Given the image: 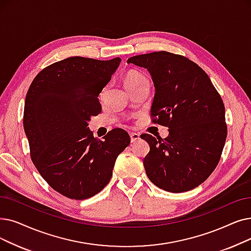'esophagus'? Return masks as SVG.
Wrapping results in <instances>:
<instances>
[{
    "mask_svg": "<svg viewBox=\"0 0 251 251\" xmlns=\"http://www.w3.org/2000/svg\"><path fill=\"white\" fill-rule=\"evenodd\" d=\"M130 135V140H131V143H135L136 140L139 139V134L136 132H129Z\"/></svg>",
    "mask_w": 251,
    "mask_h": 251,
    "instance_id": "esophagus-1",
    "label": "esophagus"
}]
</instances>
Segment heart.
I'll return each mask as SVG.
<instances>
[{"label": "heart", "instance_id": "b5f03b06", "mask_svg": "<svg viewBox=\"0 0 251 251\" xmlns=\"http://www.w3.org/2000/svg\"><path fill=\"white\" fill-rule=\"evenodd\" d=\"M144 81H147V79L143 74H140L138 72H130L126 75V77L124 79V85L128 90L130 88H132L133 86H135L141 82H144Z\"/></svg>", "mask_w": 251, "mask_h": 251}]
</instances>
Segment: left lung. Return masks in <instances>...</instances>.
<instances>
[{
  "label": "left lung",
  "mask_w": 251,
  "mask_h": 251,
  "mask_svg": "<svg viewBox=\"0 0 251 251\" xmlns=\"http://www.w3.org/2000/svg\"><path fill=\"white\" fill-rule=\"evenodd\" d=\"M155 86L152 122L168 127L166 138L141 134L150 145L144 166L160 189L181 193L205 181L219 164L226 138L225 105L208 75L178 54L159 51L130 57Z\"/></svg>",
  "instance_id": "left-lung-1"
}]
</instances>
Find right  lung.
Wrapping results in <instances>:
<instances>
[{
    "label": "right lung",
    "mask_w": 251,
    "mask_h": 251,
    "mask_svg": "<svg viewBox=\"0 0 251 251\" xmlns=\"http://www.w3.org/2000/svg\"><path fill=\"white\" fill-rule=\"evenodd\" d=\"M120 62V57L65 58L42 70L26 93L24 128L31 161L49 186L70 199L100 193L130 144L121 128L100 140L88 127L90 117L101 112L99 95Z\"/></svg>",
    "instance_id": "right-lung-1"
}]
</instances>
